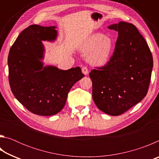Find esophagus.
<instances>
[{
	"instance_id": "1",
	"label": "esophagus",
	"mask_w": 159,
	"mask_h": 159,
	"mask_svg": "<svg viewBox=\"0 0 159 159\" xmlns=\"http://www.w3.org/2000/svg\"><path fill=\"white\" fill-rule=\"evenodd\" d=\"M82 72L83 74L85 75H88V69L86 66H83L82 67Z\"/></svg>"
}]
</instances>
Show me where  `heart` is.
I'll list each match as a JSON object with an SVG mask.
<instances>
[{
    "label": "heart",
    "instance_id": "1",
    "mask_svg": "<svg viewBox=\"0 0 159 159\" xmlns=\"http://www.w3.org/2000/svg\"><path fill=\"white\" fill-rule=\"evenodd\" d=\"M114 48L111 38L102 34H93L82 46V51L89 52L88 61L95 66H102L108 62Z\"/></svg>",
    "mask_w": 159,
    "mask_h": 159
}]
</instances>
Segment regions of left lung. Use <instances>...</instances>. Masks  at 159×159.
I'll return each instance as SVG.
<instances>
[{
	"mask_svg": "<svg viewBox=\"0 0 159 159\" xmlns=\"http://www.w3.org/2000/svg\"><path fill=\"white\" fill-rule=\"evenodd\" d=\"M118 32L114 52L105 66L90 71L93 98L102 111L118 116L146 96L153 57L143 36L133 24L120 21L108 26Z\"/></svg>",
	"mask_w": 159,
	"mask_h": 159,
	"instance_id": "obj_1",
	"label": "left lung"
}]
</instances>
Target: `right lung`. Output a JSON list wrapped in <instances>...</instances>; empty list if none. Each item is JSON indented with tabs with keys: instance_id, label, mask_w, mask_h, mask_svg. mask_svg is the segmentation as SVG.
Returning a JSON list of instances; mask_svg holds the SVG:
<instances>
[{
	"instance_id": "obj_1",
	"label": "right lung",
	"mask_w": 159,
	"mask_h": 159,
	"mask_svg": "<svg viewBox=\"0 0 159 159\" xmlns=\"http://www.w3.org/2000/svg\"><path fill=\"white\" fill-rule=\"evenodd\" d=\"M55 29L37 25L28 26L12 45L7 59L13 95L29 111L40 116L60 112L70 89L84 76L79 66L68 70L43 66L42 41H55L57 36Z\"/></svg>"
}]
</instances>
